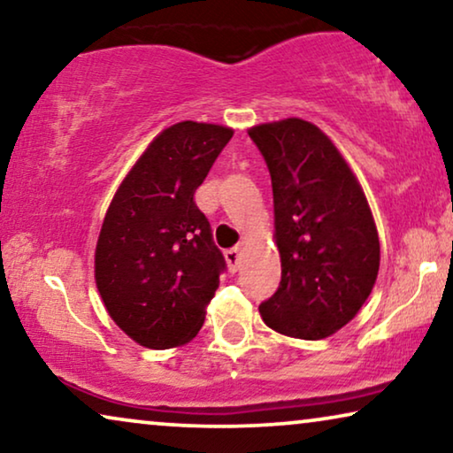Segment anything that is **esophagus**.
<instances>
[{
    "label": "esophagus",
    "mask_w": 453,
    "mask_h": 453,
    "mask_svg": "<svg viewBox=\"0 0 453 453\" xmlns=\"http://www.w3.org/2000/svg\"><path fill=\"white\" fill-rule=\"evenodd\" d=\"M241 247H233V250H226L225 251V257H226V264H228V270L231 272H237L239 264H241Z\"/></svg>",
    "instance_id": "obj_1"
}]
</instances>
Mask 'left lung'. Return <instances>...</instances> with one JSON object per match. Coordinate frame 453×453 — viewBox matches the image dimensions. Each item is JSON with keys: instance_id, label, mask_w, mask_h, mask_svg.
<instances>
[{"instance_id": "1", "label": "left lung", "mask_w": 453, "mask_h": 453, "mask_svg": "<svg viewBox=\"0 0 453 453\" xmlns=\"http://www.w3.org/2000/svg\"><path fill=\"white\" fill-rule=\"evenodd\" d=\"M250 138L268 165L282 278L259 305L265 326L321 340L349 324L373 290L380 237L357 177L313 123H262Z\"/></svg>"}]
</instances>
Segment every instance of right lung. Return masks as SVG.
I'll list each match as a JSON object with an SVG mask.
<instances>
[{"mask_svg":"<svg viewBox=\"0 0 453 453\" xmlns=\"http://www.w3.org/2000/svg\"><path fill=\"white\" fill-rule=\"evenodd\" d=\"M231 127L181 121L160 132L107 210L95 253L96 288L111 319L146 349L200 332L226 262L194 194Z\"/></svg>","mask_w":453,"mask_h":453,"instance_id":"obj_1","label":"right lung"}]
</instances>
